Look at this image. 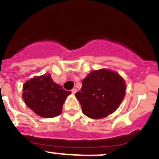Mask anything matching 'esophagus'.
<instances>
[{"label":"esophagus","instance_id":"1","mask_svg":"<svg viewBox=\"0 0 159 159\" xmlns=\"http://www.w3.org/2000/svg\"><path fill=\"white\" fill-rule=\"evenodd\" d=\"M76 92H77L76 88H73V89L71 90V93H72V94H75Z\"/></svg>","mask_w":159,"mask_h":159}]
</instances>
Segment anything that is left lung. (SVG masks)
Listing matches in <instances>:
<instances>
[{
  "label": "left lung",
  "mask_w": 159,
  "mask_h": 159,
  "mask_svg": "<svg viewBox=\"0 0 159 159\" xmlns=\"http://www.w3.org/2000/svg\"><path fill=\"white\" fill-rule=\"evenodd\" d=\"M125 93L124 80L118 73L102 69L88 75L75 96L85 116L100 119L113 113L119 107Z\"/></svg>",
  "instance_id": "obj_1"
}]
</instances>
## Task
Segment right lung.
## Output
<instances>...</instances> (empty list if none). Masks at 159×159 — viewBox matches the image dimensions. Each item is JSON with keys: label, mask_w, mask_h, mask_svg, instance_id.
Listing matches in <instances>:
<instances>
[{"label": "right lung", "mask_w": 159, "mask_h": 159, "mask_svg": "<svg viewBox=\"0 0 159 159\" xmlns=\"http://www.w3.org/2000/svg\"><path fill=\"white\" fill-rule=\"evenodd\" d=\"M71 92L65 91L56 84L50 75L34 77L23 86L25 103L41 117L52 118L59 116L67 96Z\"/></svg>", "instance_id": "1"}]
</instances>
